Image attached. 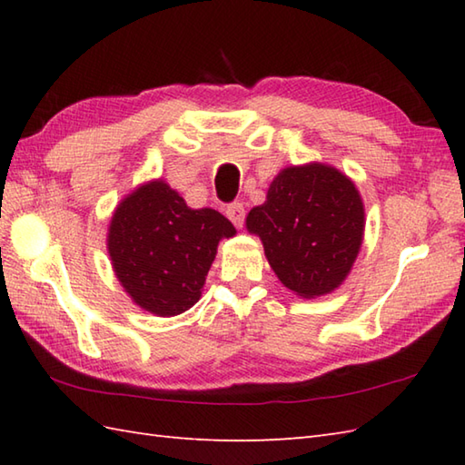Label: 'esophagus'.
Instances as JSON below:
<instances>
[{
	"label": "esophagus",
	"mask_w": 465,
	"mask_h": 465,
	"mask_svg": "<svg viewBox=\"0 0 465 465\" xmlns=\"http://www.w3.org/2000/svg\"><path fill=\"white\" fill-rule=\"evenodd\" d=\"M225 215L230 217L232 223H233L235 227H242V225H243V220H245V207H243V203H240V202L230 203V205L225 207Z\"/></svg>",
	"instance_id": "obj_1"
}]
</instances>
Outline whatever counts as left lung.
<instances>
[{"mask_svg": "<svg viewBox=\"0 0 465 465\" xmlns=\"http://www.w3.org/2000/svg\"><path fill=\"white\" fill-rule=\"evenodd\" d=\"M245 227L260 235L285 288L310 300L348 278L363 242L365 212L348 175L313 162L275 175L265 202L245 217Z\"/></svg>", "mask_w": 465, "mask_h": 465, "instance_id": "left-lung-1", "label": "left lung"}]
</instances>
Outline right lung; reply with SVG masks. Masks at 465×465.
<instances>
[{"label": "right lung", "instance_id": "right-lung-1", "mask_svg": "<svg viewBox=\"0 0 465 465\" xmlns=\"http://www.w3.org/2000/svg\"><path fill=\"white\" fill-rule=\"evenodd\" d=\"M233 235V223L220 212L192 210L163 180H153L115 207L107 252L134 303L172 318L202 298L217 243Z\"/></svg>", "mask_w": 465, "mask_h": 465}]
</instances>
